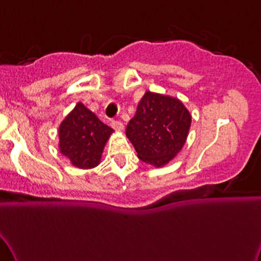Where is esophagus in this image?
I'll list each match as a JSON object with an SVG mask.
<instances>
[{"instance_id":"34e87169","label":"esophagus","mask_w":261,"mask_h":261,"mask_svg":"<svg viewBox=\"0 0 261 261\" xmlns=\"http://www.w3.org/2000/svg\"><path fill=\"white\" fill-rule=\"evenodd\" d=\"M111 127L114 128L115 130L121 132V130H123L124 125H123V123H122V122H120V121H112V122H111Z\"/></svg>"}]
</instances>
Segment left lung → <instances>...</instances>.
Listing matches in <instances>:
<instances>
[{
  "mask_svg": "<svg viewBox=\"0 0 261 261\" xmlns=\"http://www.w3.org/2000/svg\"><path fill=\"white\" fill-rule=\"evenodd\" d=\"M190 125L191 115L179 99L146 92L127 125L125 136L143 162L159 168L180 152Z\"/></svg>",
  "mask_w": 261,
  "mask_h": 261,
  "instance_id": "left-lung-1",
  "label": "left lung"
}]
</instances>
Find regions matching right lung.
I'll return each mask as SVG.
<instances>
[{
    "label": "right lung",
    "instance_id": "right-lung-1",
    "mask_svg": "<svg viewBox=\"0 0 261 261\" xmlns=\"http://www.w3.org/2000/svg\"><path fill=\"white\" fill-rule=\"evenodd\" d=\"M114 129L82 102L59 125V150L77 168L91 169L100 163L106 141Z\"/></svg>",
    "mask_w": 261,
    "mask_h": 261
}]
</instances>
